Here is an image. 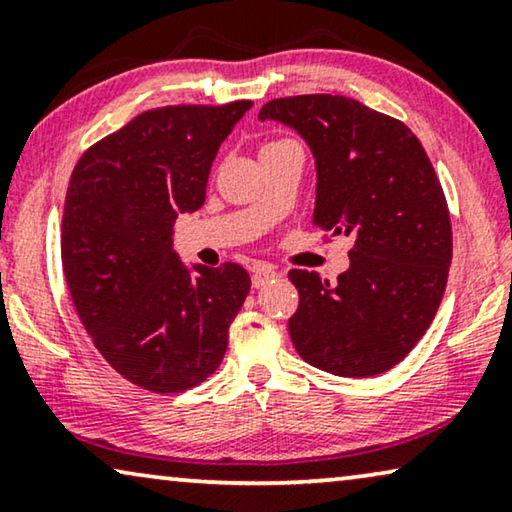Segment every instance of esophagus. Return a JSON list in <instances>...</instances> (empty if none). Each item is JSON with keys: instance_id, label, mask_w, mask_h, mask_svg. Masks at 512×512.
<instances>
[{"instance_id": "esophagus-1", "label": "esophagus", "mask_w": 512, "mask_h": 512, "mask_svg": "<svg viewBox=\"0 0 512 512\" xmlns=\"http://www.w3.org/2000/svg\"><path fill=\"white\" fill-rule=\"evenodd\" d=\"M278 278V271L271 264H257L253 269V287H264Z\"/></svg>"}]
</instances>
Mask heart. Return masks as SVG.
<instances>
[{"label": "heart", "mask_w": 512, "mask_h": 512, "mask_svg": "<svg viewBox=\"0 0 512 512\" xmlns=\"http://www.w3.org/2000/svg\"><path fill=\"white\" fill-rule=\"evenodd\" d=\"M280 141H287V139H280ZM280 141H271V143H280ZM271 143H266V146H271Z\"/></svg>", "instance_id": "b5f03b06"}]
</instances>
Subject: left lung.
Here are the masks:
<instances>
[{
  "mask_svg": "<svg viewBox=\"0 0 512 512\" xmlns=\"http://www.w3.org/2000/svg\"><path fill=\"white\" fill-rule=\"evenodd\" d=\"M259 120L304 136L315 155L313 225L350 236V269L334 285L292 269L299 308L287 322L301 359L343 378L397 366L429 329L452 262L441 181L417 136L392 115L343 95L271 99Z\"/></svg>",
  "mask_w": 512,
  "mask_h": 512,
  "instance_id": "1",
  "label": "left lung"
}]
</instances>
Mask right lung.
<instances>
[{
    "label": "right lung",
    "instance_id": "1",
    "mask_svg": "<svg viewBox=\"0 0 512 512\" xmlns=\"http://www.w3.org/2000/svg\"><path fill=\"white\" fill-rule=\"evenodd\" d=\"M253 102L150 109L85 150L62 218V271L85 331L122 378L176 394L213 376L250 292L241 264L174 250L178 213L204 206L220 143Z\"/></svg>",
    "mask_w": 512,
    "mask_h": 512
}]
</instances>
